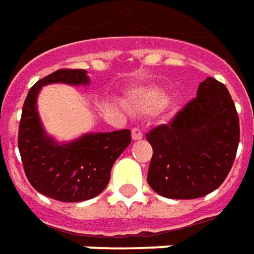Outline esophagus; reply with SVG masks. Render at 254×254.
Listing matches in <instances>:
<instances>
[{"mask_svg": "<svg viewBox=\"0 0 254 254\" xmlns=\"http://www.w3.org/2000/svg\"><path fill=\"white\" fill-rule=\"evenodd\" d=\"M132 139L133 140L143 139V132H141V129H139V127H133V129H132Z\"/></svg>", "mask_w": 254, "mask_h": 254, "instance_id": "1", "label": "esophagus"}]
</instances>
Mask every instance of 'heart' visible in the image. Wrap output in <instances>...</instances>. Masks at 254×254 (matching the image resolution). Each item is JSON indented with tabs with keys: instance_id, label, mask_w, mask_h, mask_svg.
<instances>
[{
	"instance_id": "b5f03b06",
	"label": "heart",
	"mask_w": 254,
	"mask_h": 254,
	"mask_svg": "<svg viewBox=\"0 0 254 254\" xmlns=\"http://www.w3.org/2000/svg\"><path fill=\"white\" fill-rule=\"evenodd\" d=\"M166 95L158 88H148L133 96L132 106L141 113H151L165 102Z\"/></svg>"
}]
</instances>
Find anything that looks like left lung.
I'll list each match as a JSON object with an SVG mask.
<instances>
[{
  "mask_svg": "<svg viewBox=\"0 0 254 254\" xmlns=\"http://www.w3.org/2000/svg\"><path fill=\"white\" fill-rule=\"evenodd\" d=\"M152 147L147 182L170 199L210 194L226 180L239 144V118L226 85L209 77L170 122L145 134Z\"/></svg>",
  "mask_w": 254,
  "mask_h": 254,
  "instance_id": "left-lung-1",
  "label": "left lung"
}]
</instances>
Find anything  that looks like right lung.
<instances>
[{
	"label": "right lung",
	"instance_id": "add662e5",
	"mask_svg": "<svg viewBox=\"0 0 254 254\" xmlns=\"http://www.w3.org/2000/svg\"><path fill=\"white\" fill-rule=\"evenodd\" d=\"M88 85L85 70L63 68L42 78L24 100L17 145L23 169L38 192L62 202H81L102 192L110 182L111 168L130 144V130L86 133L70 143L48 136L37 111V96L48 84Z\"/></svg>",
	"mask_w": 254,
	"mask_h": 254
}]
</instances>
